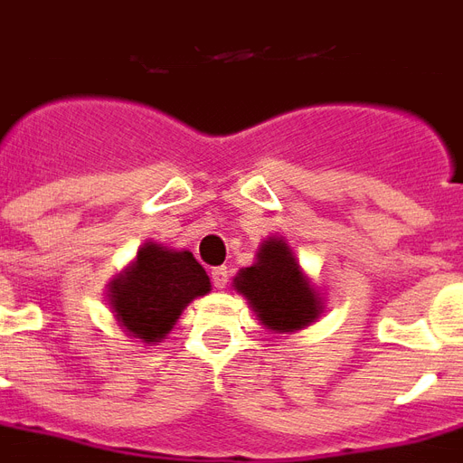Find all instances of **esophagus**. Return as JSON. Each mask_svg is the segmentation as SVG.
<instances>
[{
  "instance_id": "obj_1",
  "label": "esophagus",
  "mask_w": 463,
  "mask_h": 463,
  "mask_svg": "<svg viewBox=\"0 0 463 463\" xmlns=\"http://www.w3.org/2000/svg\"><path fill=\"white\" fill-rule=\"evenodd\" d=\"M210 275H213V285H214V288H217V289L227 288L229 268H224V265H222V268H214V270L210 272Z\"/></svg>"
}]
</instances>
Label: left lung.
Returning a JSON list of instances; mask_svg holds the SVG:
<instances>
[{"mask_svg": "<svg viewBox=\"0 0 463 463\" xmlns=\"http://www.w3.org/2000/svg\"><path fill=\"white\" fill-rule=\"evenodd\" d=\"M234 288L272 331H297L318 317L317 295L282 239L260 246L258 263L239 272Z\"/></svg>", "mask_w": 463, "mask_h": 463, "instance_id": "8db88e82", "label": "left lung"}]
</instances>
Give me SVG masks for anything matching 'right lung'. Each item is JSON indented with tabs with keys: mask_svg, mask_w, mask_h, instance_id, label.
<instances>
[{
	"mask_svg": "<svg viewBox=\"0 0 463 463\" xmlns=\"http://www.w3.org/2000/svg\"><path fill=\"white\" fill-rule=\"evenodd\" d=\"M207 292L210 278L193 253L145 243L130 270L110 282V304L135 338L159 343L183 307Z\"/></svg>",
	"mask_w": 463,
	"mask_h": 463,
	"instance_id": "right-lung-1",
	"label": "right lung"
}]
</instances>
